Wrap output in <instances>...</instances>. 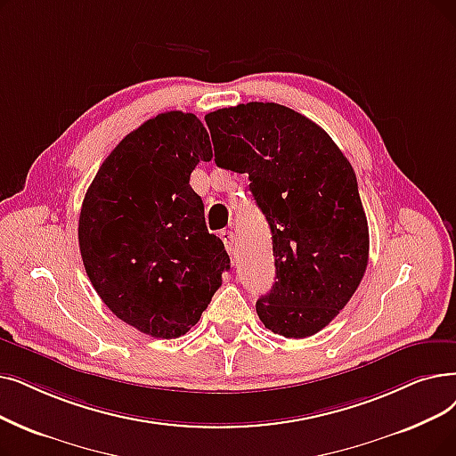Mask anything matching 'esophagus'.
<instances>
[{
  "label": "esophagus",
  "instance_id": "obj_1",
  "mask_svg": "<svg viewBox=\"0 0 456 456\" xmlns=\"http://www.w3.org/2000/svg\"><path fill=\"white\" fill-rule=\"evenodd\" d=\"M220 239L224 240V244H225V249L229 251V253H232V244H234V234H232V231H222L220 232Z\"/></svg>",
  "mask_w": 456,
  "mask_h": 456
}]
</instances>
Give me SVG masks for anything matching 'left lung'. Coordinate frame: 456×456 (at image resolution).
Instances as JSON below:
<instances>
[{
	"label": "left lung",
	"instance_id": "8db88e82",
	"mask_svg": "<svg viewBox=\"0 0 456 456\" xmlns=\"http://www.w3.org/2000/svg\"><path fill=\"white\" fill-rule=\"evenodd\" d=\"M205 121L214 162L249 175L272 231L275 281L256 314L283 338H309L348 304L369 263L355 173L319 125L281 104L222 108Z\"/></svg>",
	"mask_w": 456,
	"mask_h": 456
}]
</instances>
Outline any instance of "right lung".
I'll return each instance as SVG.
<instances>
[{"mask_svg":"<svg viewBox=\"0 0 456 456\" xmlns=\"http://www.w3.org/2000/svg\"><path fill=\"white\" fill-rule=\"evenodd\" d=\"M210 158L200 118L166 111L110 152L84 197L77 240L94 290L115 316L156 339L195 326L231 268L190 186L195 166Z\"/></svg>","mask_w":456,"mask_h":456,"instance_id":"1","label":"right lung"}]
</instances>
